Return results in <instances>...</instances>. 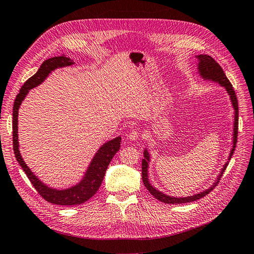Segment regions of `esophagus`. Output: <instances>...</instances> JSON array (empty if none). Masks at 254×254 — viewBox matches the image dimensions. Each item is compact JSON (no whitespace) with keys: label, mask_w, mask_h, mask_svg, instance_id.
I'll use <instances>...</instances> for the list:
<instances>
[{"label":"esophagus","mask_w":254,"mask_h":254,"mask_svg":"<svg viewBox=\"0 0 254 254\" xmlns=\"http://www.w3.org/2000/svg\"><path fill=\"white\" fill-rule=\"evenodd\" d=\"M139 136H140L139 131H136V130H132L131 132H129L128 139H129L130 141H136L137 139H139Z\"/></svg>","instance_id":"esophagus-1"}]
</instances>
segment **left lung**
<instances>
[{
    "instance_id": "1",
    "label": "left lung",
    "mask_w": 254,
    "mask_h": 254,
    "mask_svg": "<svg viewBox=\"0 0 254 254\" xmlns=\"http://www.w3.org/2000/svg\"><path fill=\"white\" fill-rule=\"evenodd\" d=\"M198 59V73L200 75V77L205 80V81H213L218 83L220 87H224L226 92L228 93L230 101H231L232 104V108L234 110V122H233V140H232V148L230 150L229 157L227 162L225 165L222 166L221 171L219 175L216 177V179L214 180V183L212 186L202 191H199L197 194H194L191 196H187V197H175V196H170L164 194L163 191H161L157 190L156 188H153L148 178V168H149V162H150V152L147 148L144 149V159L142 160V179L144 182V186L146 187L149 190V193L155 197L158 200L162 201L164 203H187V202H191L198 200L205 195H207L210 191L217 186V183L219 182L222 174L226 171V168L229 164V161L231 159L234 149L236 147V142H237V129H238V103H237V97L235 95V92L233 90L232 84L230 83L229 79L227 78L226 74L222 71V68L220 65L215 61L211 56L209 55H204V54H201V55H197L195 56Z\"/></svg>"
}]
</instances>
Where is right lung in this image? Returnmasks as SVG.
I'll use <instances>...</instances> for the list:
<instances>
[{
  "mask_svg": "<svg viewBox=\"0 0 254 254\" xmlns=\"http://www.w3.org/2000/svg\"><path fill=\"white\" fill-rule=\"evenodd\" d=\"M75 63L71 59L65 56H58L53 57L48 60L43 61V64L40 65L39 70L37 71L35 75L27 79L25 83L23 84L20 89L19 94L17 95L13 103V111H12V142H13V152L18 163L22 167V170L25 172L28 177L29 181L32 182L34 188L37 190L38 193L40 194L45 200L59 205H77L86 202L87 200L96 194L99 187L103 182L105 177L107 167H108L110 161L114 157L121 147V136H117L115 139L110 140L104 143L99 149L96 151L93 159L84 173L82 179L75 186L67 188V189H54L49 187L48 184L42 182L38 177L30 171V168L23 160L20 149H19V136H18V115L19 108L26 97L29 90H32L41 84L48 76L55 71L56 68L70 66Z\"/></svg>",
  "mask_w": 254,
  "mask_h": 254,
  "instance_id": "right-lung-1",
  "label": "right lung"
}]
</instances>
